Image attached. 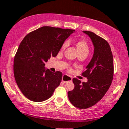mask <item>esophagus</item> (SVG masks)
I'll return each instance as SVG.
<instances>
[{
    "label": "esophagus",
    "mask_w": 129,
    "mask_h": 129,
    "mask_svg": "<svg viewBox=\"0 0 129 129\" xmlns=\"http://www.w3.org/2000/svg\"><path fill=\"white\" fill-rule=\"evenodd\" d=\"M62 80V82L64 83H66L67 82H72V78L70 76L65 74V75H63Z\"/></svg>",
    "instance_id": "esophagus-1"
}]
</instances>
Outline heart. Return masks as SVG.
Instances as JSON below:
<instances>
[{
  "label": "heart",
  "instance_id": "1",
  "mask_svg": "<svg viewBox=\"0 0 129 129\" xmlns=\"http://www.w3.org/2000/svg\"><path fill=\"white\" fill-rule=\"evenodd\" d=\"M69 41H66L63 43V44H62V47H61V50L63 51V50L66 49L67 48V46H69ZM77 49H78L79 53H83V52H85V53H88V54L89 52V47L88 45V43H86L85 41L84 40H80L78 41L77 43Z\"/></svg>",
  "mask_w": 129,
  "mask_h": 129
}]
</instances>
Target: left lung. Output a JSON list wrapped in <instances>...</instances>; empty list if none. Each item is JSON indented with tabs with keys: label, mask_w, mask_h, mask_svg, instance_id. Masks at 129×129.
Here are the masks:
<instances>
[{
	"label": "left lung",
	"mask_w": 129,
	"mask_h": 129,
	"mask_svg": "<svg viewBox=\"0 0 129 129\" xmlns=\"http://www.w3.org/2000/svg\"><path fill=\"white\" fill-rule=\"evenodd\" d=\"M88 35L94 46V54L82 75L87 82L73 78L74 89L68 92L70 103L79 109H86L103 98L110 87L114 75L112 54L109 43L94 33L83 31Z\"/></svg>",
	"instance_id": "1"
}]
</instances>
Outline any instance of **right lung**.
Masks as SVG:
<instances>
[{"label": "right lung", "instance_id": "add662e5", "mask_svg": "<svg viewBox=\"0 0 129 129\" xmlns=\"http://www.w3.org/2000/svg\"><path fill=\"white\" fill-rule=\"evenodd\" d=\"M74 29L43 26L25 36L13 61L17 85L29 100L41 102L49 98L60 85L62 73H53L44 67L51 57H55L65 40Z\"/></svg>", "mask_w": 129, "mask_h": 129}]
</instances>
